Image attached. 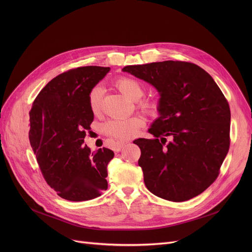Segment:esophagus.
<instances>
[{"mask_svg":"<svg viewBox=\"0 0 252 252\" xmlns=\"http://www.w3.org/2000/svg\"><path fill=\"white\" fill-rule=\"evenodd\" d=\"M126 144V142H121V143H118V144L116 145V146L114 147V151H115V152H119V151H121V150L124 148V146H125Z\"/></svg>","mask_w":252,"mask_h":252,"instance_id":"esophagus-1","label":"esophagus"}]
</instances>
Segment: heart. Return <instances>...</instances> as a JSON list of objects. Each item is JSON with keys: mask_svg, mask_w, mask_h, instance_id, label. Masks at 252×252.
<instances>
[{"mask_svg": "<svg viewBox=\"0 0 252 252\" xmlns=\"http://www.w3.org/2000/svg\"><path fill=\"white\" fill-rule=\"evenodd\" d=\"M116 87L126 96L133 100L140 99L145 93L144 86L135 78L124 76L116 81ZM103 89L100 86L93 88L89 93V105L91 110L98 113L102 107ZM138 107L145 113L155 115L159 111V104L153 99H143L138 102ZM144 119L134 116L126 119H113L105 125V130L109 136L117 140L125 141L137 135L138 130L144 126Z\"/></svg>", "mask_w": 252, "mask_h": 252, "instance_id": "heart-1", "label": "heart"}]
</instances>
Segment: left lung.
<instances>
[{
    "label": "left lung",
    "instance_id": "obj_1",
    "mask_svg": "<svg viewBox=\"0 0 252 252\" xmlns=\"http://www.w3.org/2000/svg\"><path fill=\"white\" fill-rule=\"evenodd\" d=\"M123 70L160 94V116L148 129L155 138L134 141L147 189L174 202L201 194L219 177L230 148L231 111L220 89L191 62L168 60Z\"/></svg>",
    "mask_w": 252,
    "mask_h": 252
}]
</instances>
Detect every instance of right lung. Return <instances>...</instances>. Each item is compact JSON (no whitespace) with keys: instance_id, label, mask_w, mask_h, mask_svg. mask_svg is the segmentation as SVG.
Returning a JSON list of instances; mask_svg holds the SVG:
<instances>
[{"instance_id":"right-lung-1","label":"right lung","mask_w":252,"mask_h":252,"mask_svg":"<svg viewBox=\"0 0 252 252\" xmlns=\"http://www.w3.org/2000/svg\"><path fill=\"white\" fill-rule=\"evenodd\" d=\"M109 67L84 66L65 71L38 93L30 111V142L41 173L63 199L87 201L107 190V165L114 153L85 144L94 113L89 93Z\"/></svg>"}]
</instances>
